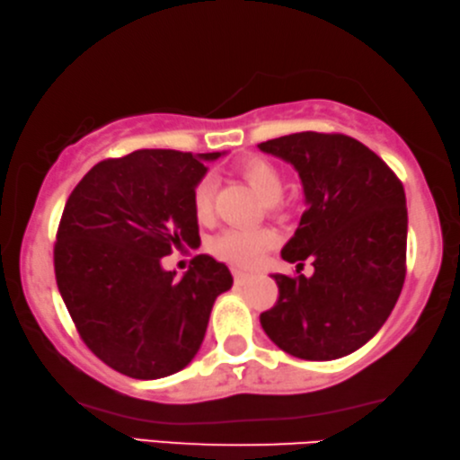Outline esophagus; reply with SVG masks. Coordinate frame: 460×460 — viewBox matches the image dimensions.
<instances>
[{
	"instance_id": "obj_1",
	"label": "esophagus",
	"mask_w": 460,
	"mask_h": 460,
	"mask_svg": "<svg viewBox=\"0 0 460 460\" xmlns=\"http://www.w3.org/2000/svg\"><path fill=\"white\" fill-rule=\"evenodd\" d=\"M232 275H234V283L236 285H244L248 279H251V275L244 273V270H238V269L232 270Z\"/></svg>"
}]
</instances>
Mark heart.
Returning a JSON list of instances; mask_svg holds the SVG:
<instances>
[{
  "label": "heart",
  "mask_w": 460,
  "mask_h": 460,
  "mask_svg": "<svg viewBox=\"0 0 460 460\" xmlns=\"http://www.w3.org/2000/svg\"><path fill=\"white\" fill-rule=\"evenodd\" d=\"M238 175L243 177L254 191L259 193V198L275 206L283 195V175L281 171L262 156H251L238 164ZM214 199H216V185L209 177H201L195 183L191 191V209L195 220L199 224H209L214 220ZM277 243L275 232L267 228L257 230H224L222 234H217L212 243H209V252L216 254L217 259H222L230 265L238 267H252L262 259L269 248H273Z\"/></svg>",
  "instance_id": "1"
}]
</instances>
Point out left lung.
I'll list each match as a JSON object with an SVG mask.
<instances>
[{"mask_svg": "<svg viewBox=\"0 0 460 460\" xmlns=\"http://www.w3.org/2000/svg\"><path fill=\"white\" fill-rule=\"evenodd\" d=\"M291 163L305 212L283 246L288 262L312 258L314 275H273L279 299L261 326L281 350L332 360L360 349L389 318L405 281L408 208L400 177L363 142L297 132L261 142Z\"/></svg>", "mask_w": 460, "mask_h": 460, "instance_id": "8db88e82", "label": "left lung"}]
</instances>
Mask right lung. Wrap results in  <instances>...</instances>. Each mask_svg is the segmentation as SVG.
I'll return each mask as SVG.
<instances>
[{"instance_id": "right-lung-1", "label": "right lung", "mask_w": 460, "mask_h": 460, "mask_svg": "<svg viewBox=\"0 0 460 460\" xmlns=\"http://www.w3.org/2000/svg\"><path fill=\"white\" fill-rule=\"evenodd\" d=\"M145 148L105 159L71 191L55 243V275L81 341L114 371L161 379L191 363L216 297L232 288L224 262L198 254L175 277L161 259L198 246L191 191L206 161Z\"/></svg>"}]
</instances>
